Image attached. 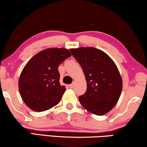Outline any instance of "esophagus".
<instances>
[{
  "label": "esophagus",
  "mask_w": 147,
  "mask_h": 147,
  "mask_svg": "<svg viewBox=\"0 0 147 147\" xmlns=\"http://www.w3.org/2000/svg\"><path fill=\"white\" fill-rule=\"evenodd\" d=\"M74 85H75V82H74V83H72V84H69V87L70 88H74Z\"/></svg>",
  "instance_id": "obj_1"
}]
</instances>
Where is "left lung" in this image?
Listing matches in <instances>:
<instances>
[{
  "instance_id": "8db88e82",
  "label": "left lung",
  "mask_w": 147,
  "mask_h": 147,
  "mask_svg": "<svg viewBox=\"0 0 147 147\" xmlns=\"http://www.w3.org/2000/svg\"><path fill=\"white\" fill-rule=\"evenodd\" d=\"M84 71L87 89L78 97L86 110L101 116L110 112L119 101L123 81L117 65L104 52L93 47L70 49Z\"/></svg>"
}]
</instances>
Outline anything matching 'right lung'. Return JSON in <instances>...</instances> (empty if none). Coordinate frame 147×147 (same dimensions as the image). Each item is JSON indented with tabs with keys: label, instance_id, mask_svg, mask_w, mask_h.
Listing matches in <instances>:
<instances>
[{
	"label": "right lung",
	"instance_id": "add662e5",
	"mask_svg": "<svg viewBox=\"0 0 147 147\" xmlns=\"http://www.w3.org/2000/svg\"><path fill=\"white\" fill-rule=\"evenodd\" d=\"M71 54L66 48H47L30 59L18 80L21 97L30 109L43 112L61 101L65 90L60 84L59 65Z\"/></svg>",
	"mask_w": 147,
	"mask_h": 147
}]
</instances>
